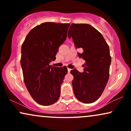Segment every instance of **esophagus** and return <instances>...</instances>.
<instances>
[{"mask_svg": "<svg viewBox=\"0 0 131 131\" xmlns=\"http://www.w3.org/2000/svg\"><path fill=\"white\" fill-rule=\"evenodd\" d=\"M71 70L70 68H68V72H70V71H71Z\"/></svg>", "mask_w": 131, "mask_h": 131, "instance_id": "obj_1", "label": "esophagus"}]
</instances>
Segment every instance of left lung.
I'll use <instances>...</instances> for the list:
<instances>
[{
	"label": "left lung",
	"mask_w": 131,
	"mask_h": 131,
	"mask_svg": "<svg viewBox=\"0 0 131 131\" xmlns=\"http://www.w3.org/2000/svg\"><path fill=\"white\" fill-rule=\"evenodd\" d=\"M68 34L76 49H82L78 56L85 61L84 72L71 70L74 95L81 102L93 103L101 96L109 79V46L101 33L88 24H71Z\"/></svg>",
	"instance_id": "1"
}]
</instances>
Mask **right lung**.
<instances>
[{
	"instance_id": "obj_1",
	"label": "right lung",
	"mask_w": 131,
	"mask_h": 131,
	"mask_svg": "<svg viewBox=\"0 0 131 131\" xmlns=\"http://www.w3.org/2000/svg\"><path fill=\"white\" fill-rule=\"evenodd\" d=\"M70 25L43 23L29 31L22 44L20 63L24 82L31 97L40 105H52L60 97L67 68L49 63L56 59Z\"/></svg>"
}]
</instances>
